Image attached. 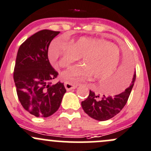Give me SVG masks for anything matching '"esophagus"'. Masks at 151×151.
Wrapping results in <instances>:
<instances>
[{
	"label": "esophagus",
	"mask_w": 151,
	"mask_h": 151,
	"mask_svg": "<svg viewBox=\"0 0 151 151\" xmlns=\"http://www.w3.org/2000/svg\"><path fill=\"white\" fill-rule=\"evenodd\" d=\"M64 85L67 91H71V90L75 89V88H77V85L71 84V83H65Z\"/></svg>",
	"instance_id": "1"
}]
</instances>
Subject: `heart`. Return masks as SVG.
<instances>
[{"label": "heart", "instance_id": "heart-1", "mask_svg": "<svg viewBox=\"0 0 151 151\" xmlns=\"http://www.w3.org/2000/svg\"><path fill=\"white\" fill-rule=\"evenodd\" d=\"M48 56L53 66H69L82 58L83 65L69 68L60 74L66 83H77L93 77L104 80L110 77L121 60V50L117 45L101 39L82 37L69 43L59 37L50 44Z\"/></svg>", "mask_w": 151, "mask_h": 151}]
</instances>
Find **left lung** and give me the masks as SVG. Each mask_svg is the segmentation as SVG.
I'll return each instance as SVG.
<instances>
[{"mask_svg": "<svg viewBox=\"0 0 151 151\" xmlns=\"http://www.w3.org/2000/svg\"><path fill=\"white\" fill-rule=\"evenodd\" d=\"M127 68L126 66V70L124 68V70L123 69V71L120 73L118 78H117V84H119V85H125L126 84V85L129 83V74H126V72H128ZM126 70L127 71L126 72ZM135 79L136 73L134 74L130 85L126 88L125 91L114 96H106L105 95L100 96L99 94L96 95L95 93L90 91L88 98L81 103L83 110L90 117L97 121H106L113 118L122 110L126 105L134 86Z\"/></svg>", "mask_w": 151, "mask_h": 151, "instance_id": "left-lung-1", "label": "left lung"}]
</instances>
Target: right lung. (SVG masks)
Wrapping results in <instances>:
<instances>
[{
    "mask_svg": "<svg viewBox=\"0 0 151 151\" xmlns=\"http://www.w3.org/2000/svg\"><path fill=\"white\" fill-rule=\"evenodd\" d=\"M60 33L42 30L27 39L19 47L14 69L18 99L24 109L36 117H47L60 107L66 92L63 83L52 84L58 73L50 64L48 48Z\"/></svg>",
    "mask_w": 151,
    "mask_h": 151,
    "instance_id": "1",
    "label": "right lung"
}]
</instances>
